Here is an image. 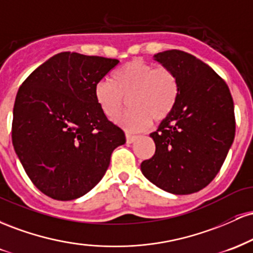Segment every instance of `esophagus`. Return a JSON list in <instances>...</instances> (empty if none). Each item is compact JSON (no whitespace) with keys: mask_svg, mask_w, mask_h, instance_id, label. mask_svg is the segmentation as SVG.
<instances>
[{"mask_svg":"<svg viewBox=\"0 0 253 253\" xmlns=\"http://www.w3.org/2000/svg\"><path fill=\"white\" fill-rule=\"evenodd\" d=\"M135 139H136L135 135H132V134H129V133H126V143L127 144H132Z\"/></svg>","mask_w":253,"mask_h":253,"instance_id":"1","label":"esophagus"}]
</instances>
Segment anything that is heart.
Listing matches in <instances>:
<instances>
[{"mask_svg":"<svg viewBox=\"0 0 253 253\" xmlns=\"http://www.w3.org/2000/svg\"><path fill=\"white\" fill-rule=\"evenodd\" d=\"M179 81L175 72L156 68L141 59L123 64L112 72V81H98L95 100L107 118H117L126 96L130 109L117 120L128 132L149 128L152 120L162 121L172 113L179 97Z\"/></svg>","mask_w":253,"mask_h":253,"instance_id":"heart-1","label":"heart"}]
</instances>
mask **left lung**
Returning a JSON list of instances; mask_svg holds the SVG:
<instances>
[{"instance_id": "1", "label": "left lung", "mask_w": 253, "mask_h": 253, "mask_svg": "<svg viewBox=\"0 0 253 253\" xmlns=\"http://www.w3.org/2000/svg\"><path fill=\"white\" fill-rule=\"evenodd\" d=\"M153 59L175 72L181 90L172 113L150 134L156 152L140 169L161 189L188 195L207 187L225 162L236 133L233 100L225 81L193 54L169 50Z\"/></svg>"}]
</instances>
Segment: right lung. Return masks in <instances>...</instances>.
Returning a JSON list of instances; mask_svg holds the SVG:
<instances>
[{"instance_id":"obj_1","label":"right lung","mask_w":253,"mask_h":253,"mask_svg":"<svg viewBox=\"0 0 253 253\" xmlns=\"http://www.w3.org/2000/svg\"><path fill=\"white\" fill-rule=\"evenodd\" d=\"M118 59L62 52L26 78L13 110L11 139L33 184L59 201L78 199L102 179L113 151L126 143L94 88Z\"/></svg>"}]
</instances>
